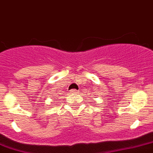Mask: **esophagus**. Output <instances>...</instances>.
<instances>
[{"label":"esophagus","instance_id":"obj_1","mask_svg":"<svg viewBox=\"0 0 153 153\" xmlns=\"http://www.w3.org/2000/svg\"><path fill=\"white\" fill-rule=\"evenodd\" d=\"M69 94H77V91H76V90H71L68 92Z\"/></svg>","mask_w":153,"mask_h":153}]
</instances>
